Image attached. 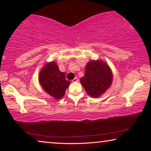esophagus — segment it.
<instances>
[{"mask_svg": "<svg viewBox=\"0 0 151 151\" xmlns=\"http://www.w3.org/2000/svg\"><path fill=\"white\" fill-rule=\"evenodd\" d=\"M72 82L73 83H76V82H78V79L77 78H75L74 79H73Z\"/></svg>", "mask_w": 151, "mask_h": 151, "instance_id": "34e87169", "label": "esophagus"}]
</instances>
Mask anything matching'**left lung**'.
<instances>
[{"instance_id":"left-lung-1","label":"left lung","mask_w":151,"mask_h":151,"mask_svg":"<svg viewBox=\"0 0 151 151\" xmlns=\"http://www.w3.org/2000/svg\"><path fill=\"white\" fill-rule=\"evenodd\" d=\"M113 75L108 64L102 60H92L85 66L81 83L89 96L99 98L111 87Z\"/></svg>"}]
</instances>
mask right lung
Wrapping results in <instances>:
<instances>
[{"instance_id": "right-lung-1", "label": "right lung", "mask_w": 151, "mask_h": 151, "mask_svg": "<svg viewBox=\"0 0 151 151\" xmlns=\"http://www.w3.org/2000/svg\"><path fill=\"white\" fill-rule=\"evenodd\" d=\"M39 81L43 90L57 100L64 96L70 85V82L66 80L65 74L60 72L55 61L43 66L39 73Z\"/></svg>"}]
</instances>
